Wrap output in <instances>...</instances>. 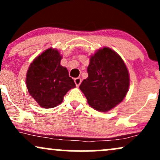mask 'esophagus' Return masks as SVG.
<instances>
[{
    "instance_id": "1",
    "label": "esophagus",
    "mask_w": 160,
    "mask_h": 160,
    "mask_svg": "<svg viewBox=\"0 0 160 160\" xmlns=\"http://www.w3.org/2000/svg\"><path fill=\"white\" fill-rule=\"evenodd\" d=\"M74 82L75 84H76L77 86H80V84L81 83V78H77L74 79Z\"/></svg>"
}]
</instances>
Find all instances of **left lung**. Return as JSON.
I'll return each instance as SVG.
<instances>
[{"label":"left lung","instance_id":"obj_1","mask_svg":"<svg viewBox=\"0 0 160 160\" xmlns=\"http://www.w3.org/2000/svg\"><path fill=\"white\" fill-rule=\"evenodd\" d=\"M88 78L80 89L89 105L98 111H110L123 100L129 86L128 71L121 57L104 47L91 56Z\"/></svg>","mask_w":160,"mask_h":160}]
</instances>
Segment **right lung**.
<instances>
[{
    "label": "right lung",
    "instance_id": "obj_1",
    "mask_svg": "<svg viewBox=\"0 0 160 160\" xmlns=\"http://www.w3.org/2000/svg\"><path fill=\"white\" fill-rule=\"evenodd\" d=\"M62 56L56 49H47L34 58L26 76L28 92L40 107L52 108L61 104L67 92L75 87L66 68L60 65Z\"/></svg>",
    "mask_w": 160,
    "mask_h": 160
}]
</instances>
